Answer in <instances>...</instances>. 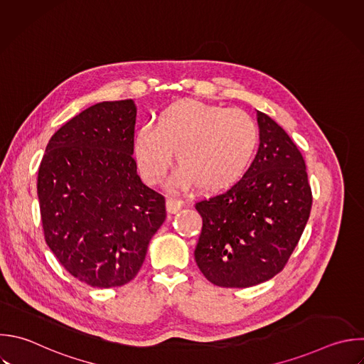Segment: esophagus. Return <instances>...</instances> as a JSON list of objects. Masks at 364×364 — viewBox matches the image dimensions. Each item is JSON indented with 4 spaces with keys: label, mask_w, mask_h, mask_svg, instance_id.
<instances>
[{
    "label": "esophagus",
    "mask_w": 364,
    "mask_h": 364,
    "mask_svg": "<svg viewBox=\"0 0 364 364\" xmlns=\"http://www.w3.org/2000/svg\"><path fill=\"white\" fill-rule=\"evenodd\" d=\"M182 208H183V200L176 199V198H168L166 199V210L169 213H176Z\"/></svg>",
    "instance_id": "34e87169"
}]
</instances>
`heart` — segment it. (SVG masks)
Wrapping results in <instances>:
<instances>
[{"label": "heart", "mask_w": 364, "mask_h": 364, "mask_svg": "<svg viewBox=\"0 0 364 364\" xmlns=\"http://www.w3.org/2000/svg\"><path fill=\"white\" fill-rule=\"evenodd\" d=\"M257 146L259 128L246 112L183 101L164 109L155 127L138 131L134 158L144 181L155 185L165 176L175 152L179 168L173 185L218 192L243 176Z\"/></svg>", "instance_id": "1"}]
</instances>
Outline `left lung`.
<instances>
[{
	"label": "left lung",
	"instance_id": "8db88e82",
	"mask_svg": "<svg viewBox=\"0 0 364 364\" xmlns=\"http://www.w3.org/2000/svg\"><path fill=\"white\" fill-rule=\"evenodd\" d=\"M259 149L228 191L200 199L195 260L220 287H250L276 276L294 250L311 209L304 159L270 117L257 111Z\"/></svg>",
	"mask_w": 364,
	"mask_h": 364
}]
</instances>
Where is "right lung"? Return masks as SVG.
Here are the masks:
<instances>
[{
    "instance_id": "add662e5",
    "label": "right lung",
    "mask_w": 364,
    "mask_h": 364,
    "mask_svg": "<svg viewBox=\"0 0 364 364\" xmlns=\"http://www.w3.org/2000/svg\"><path fill=\"white\" fill-rule=\"evenodd\" d=\"M135 118L132 100L92 105L53 135L40 165L46 242L92 287L131 282L166 219L165 198L136 173Z\"/></svg>"
}]
</instances>
